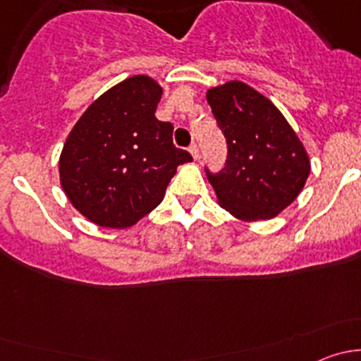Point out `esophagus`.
Here are the masks:
<instances>
[{"instance_id":"esophagus-1","label":"esophagus","mask_w":361,"mask_h":361,"mask_svg":"<svg viewBox=\"0 0 361 361\" xmlns=\"http://www.w3.org/2000/svg\"><path fill=\"white\" fill-rule=\"evenodd\" d=\"M188 152L192 154V157H194V160H199V147L197 145H190V148H188Z\"/></svg>"}]
</instances>
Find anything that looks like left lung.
Here are the masks:
<instances>
[{
	"instance_id": "obj_1",
	"label": "left lung",
	"mask_w": 361,
	"mask_h": 361,
	"mask_svg": "<svg viewBox=\"0 0 361 361\" xmlns=\"http://www.w3.org/2000/svg\"><path fill=\"white\" fill-rule=\"evenodd\" d=\"M206 99L228 145L227 166L207 173L218 206L243 221L276 218L307 181V150L276 104L248 83L211 87Z\"/></svg>"
}]
</instances>
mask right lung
Listing matches in <instances>:
<instances>
[{
  "label": "right lung",
  "instance_id": "obj_1",
  "mask_svg": "<svg viewBox=\"0 0 361 361\" xmlns=\"http://www.w3.org/2000/svg\"><path fill=\"white\" fill-rule=\"evenodd\" d=\"M162 85L134 75L101 94L76 120L59 157L71 206L99 227L127 228L162 202L188 152L173 145V126L155 110Z\"/></svg>",
  "mask_w": 361,
  "mask_h": 361
}]
</instances>
